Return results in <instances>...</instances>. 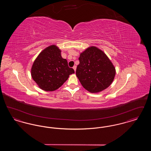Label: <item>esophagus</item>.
<instances>
[{
  "label": "esophagus",
  "mask_w": 151,
  "mask_h": 151,
  "mask_svg": "<svg viewBox=\"0 0 151 151\" xmlns=\"http://www.w3.org/2000/svg\"><path fill=\"white\" fill-rule=\"evenodd\" d=\"M73 69L74 70V71H76V65H74V66L73 67Z\"/></svg>",
  "instance_id": "1"
}]
</instances>
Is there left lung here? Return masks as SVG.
<instances>
[{
	"mask_svg": "<svg viewBox=\"0 0 151 151\" xmlns=\"http://www.w3.org/2000/svg\"><path fill=\"white\" fill-rule=\"evenodd\" d=\"M76 75L83 86L91 93H97L113 82L115 75L114 65L106 54L92 46L80 54Z\"/></svg>",
	"mask_w": 151,
	"mask_h": 151,
	"instance_id": "1",
	"label": "left lung"
}]
</instances>
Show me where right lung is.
Instances as JSON below:
<instances>
[{
  "mask_svg": "<svg viewBox=\"0 0 151 151\" xmlns=\"http://www.w3.org/2000/svg\"><path fill=\"white\" fill-rule=\"evenodd\" d=\"M61 51L55 45L43 50L36 58L31 70L32 77L40 88L53 91L62 86L70 75L74 73L62 57Z\"/></svg>",
  "mask_w": 151,
  "mask_h": 151,
  "instance_id": "obj_1",
  "label": "right lung"
}]
</instances>
